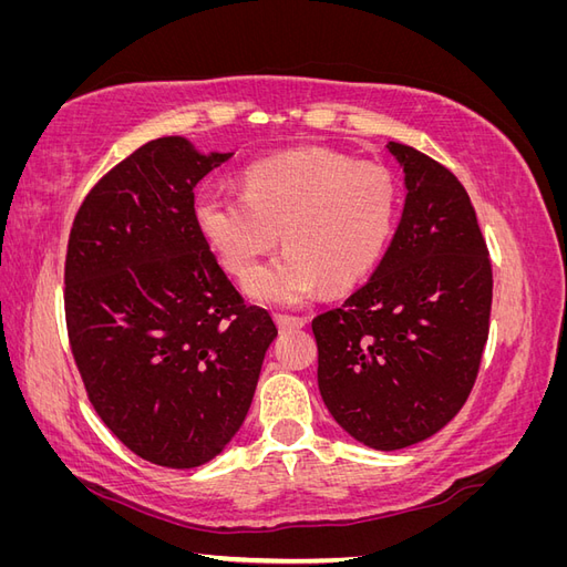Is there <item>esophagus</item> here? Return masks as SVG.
Returning a JSON list of instances; mask_svg holds the SVG:
<instances>
[{"instance_id":"34e87169","label":"esophagus","mask_w":567,"mask_h":567,"mask_svg":"<svg viewBox=\"0 0 567 567\" xmlns=\"http://www.w3.org/2000/svg\"><path fill=\"white\" fill-rule=\"evenodd\" d=\"M274 319H277V326H279L281 331L302 329V326L307 323V319H302V317H290V315H277Z\"/></svg>"}]
</instances>
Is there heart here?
Wrapping results in <instances>:
<instances>
[{
  "label": "heart",
  "mask_w": 567,
  "mask_h": 567,
  "mask_svg": "<svg viewBox=\"0 0 567 567\" xmlns=\"http://www.w3.org/2000/svg\"><path fill=\"white\" fill-rule=\"evenodd\" d=\"M194 217L238 279L250 277L281 231L286 250L255 274L248 293L293 307L323 284L352 286L381 260L398 219V184L381 165L305 148L250 165L244 194L200 188Z\"/></svg>",
  "instance_id": "1"
}]
</instances>
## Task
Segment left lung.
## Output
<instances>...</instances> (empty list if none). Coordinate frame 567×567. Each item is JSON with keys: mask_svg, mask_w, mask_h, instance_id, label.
Masks as SVG:
<instances>
[{"mask_svg": "<svg viewBox=\"0 0 567 567\" xmlns=\"http://www.w3.org/2000/svg\"><path fill=\"white\" fill-rule=\"evenodd\" d=\"M404 210L381 265L315 317L317 381L342 431L404 450L466 404L489 333L492 265L466 188L425 153L390 142Z\"/></svg>", "mask_w": 567, "mask_h": 567, "instance_id": "left-lung-1", "label": "left lung"}]
</instances>
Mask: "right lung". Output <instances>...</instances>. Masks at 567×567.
<instances>
[{
  "instance_id": "add662e5",
  "label": "right lung",
  "mask_w": 567,
  "mask_h": 567,
  "mask_svg": "<svg viewBox=\"0 0 567 567\" xmlns=\"http://www.w3.org/2000/svg\"><path fill=\"white\" fill-rule=\"evenodd\" d=\"M229 158L153 140L96 182L68 238L65 323L84 390L127 450L165 468L227 447L279 333L194 217V186Z\"/></svg>"
}]
</instances>
